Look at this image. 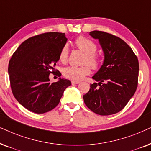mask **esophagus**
<instances>
[{
    "instance_id": "esophagus-1",
    "label": "esophagus",
    "mask_w": 151,
    "mask_h": 151,
    "mask_svg": "<svg viewBox=\"0 0 151 151\" xmlns=\"http://www.w3.org/2000/svg\"><path fill=\"white\" fill-rule=\"evenodd\" d=\"M79 83H80V81H72V85H74V84H78Z\"/></svg>"
}]
</instances>
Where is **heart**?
<instances>
[{
    "label": "heart",
    "instance_id": "b5f03b06",
    "mask_svg": "<svg viewBox=\"0 0 151 151\" xmlns=\"http://www.w3.org/2000/svg\"><path fill=\"white\" fill-rule=\"evenodd\" d=\"M74 44L80 50L85 53L83 63H88L92 68H96L100 64V59L96 55V45L92 40L83 37H79L74 41ZM68 58V46L64 45L61 50L59 56V61L62 63H65ZM90 72V67L85 65L80 67L69 66L64 68L63 71V76L67 79L73 81H80L83 79L86 75Z\"/></svg>",
    "mask_w": 151,
    "mask_h": 151
}]
</instances>
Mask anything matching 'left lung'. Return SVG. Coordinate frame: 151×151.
Returning a JSON list of instances; mask_svg holds the SVG:
<instances>
[{
	"mask_svg": "<svg viewBox=\"0 0 151 151\" xmlns=\"http://www.w3.org/2000/svg\"><path fill=\"white\" fill-rule=\"evenodd\" d=\"M89 35L97 39L104 52V62L92 78L98 83L90 84L83 96L86 106L100 115L121 111L137 90L139 62L131 47L120 38L101 31Z\"/></svg>",
	"mask_w": 151,
	"mask_h": 151,
	"instance_id": "1",
	"label": "left lung"
}]
</instances>
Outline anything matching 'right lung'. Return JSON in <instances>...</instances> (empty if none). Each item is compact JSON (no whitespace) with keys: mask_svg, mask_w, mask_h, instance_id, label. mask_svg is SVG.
<instances>
[{"mask_svg":"<svg viewBox=\"0 0 151 151\" xmlns=\"http://www.w3.org/2000/svg\"><path fill=\"white\" fill-rule=\"evenodd\" d=\"M67 41L64 33L47 32L25 40L13 54L8 66L12 90L29 111L43 114L54 109L71 85L70 80L61 77L51 83L49 78L50 73H55L59 53Z\"/></svg>","mask_w":151,"mask_h":151,"instance_id":"right-lung-1","label":"right lung"}]
</instances>
